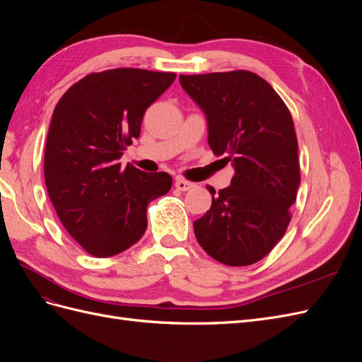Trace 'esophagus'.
I'll return each instance as SVG.
<instances>
[{"instance_id":"esophagus-1","label":"esophagus","mask_w":362,"mask_h":362,"mask_svg":"<svg viewBox=\"0 0 362 362\" xmlns=\"http://www.w3.org/2000/svg\"><path fill=\"white\" fill-rule=\"evenodd\" d=\"M175 187H177L181 192H189L194 187V184L187 181V180H184V178H178L177 181H175Z\"/></svg>"}]
</instances>
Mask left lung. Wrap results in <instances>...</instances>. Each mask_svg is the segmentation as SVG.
Masks as SVG:
<instances>
[{
  "mask_svg": "<svg viewBox=\"0 0 362 362\" xmlns=\"http://www.w3.org/2000/svg\"><path fill=\"white\" fill-rule=\"evenodd\" d=\"M208 120V145L231 161V185L193 222L208 255L226 266H250L286 234L300 184L293 117L273 87L254 72L180 75Z\"/></svg>",
  "mask_w": 362,
  "mask_h": 362,
  "instance_id": "8db88e82",
  "label": "left lung"
}]
</instances>
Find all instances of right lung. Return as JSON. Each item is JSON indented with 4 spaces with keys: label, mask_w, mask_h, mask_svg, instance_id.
<instances>
[{
    "label": "right lung",
    "mask_w": 362,
    "mask_h": 362,
    "mask_svg": "<svg viewBox=\"0 0 362 362\" xmlns=\"http://www.w3.org/2000/svg\"><path fill=\"white\" fill-rule=\"evenodd\" d=\"M177 78L173 72L117 68L72 84L51 117L43 158L49 199L87 254L108 258L145 234L146 208L172 177L146 173L119 158L140 136L146 108Z\"/></svg>",
    "instance_id": "1"
}]
</instances>
